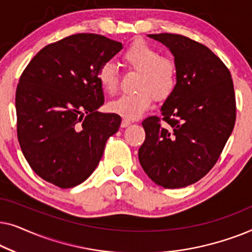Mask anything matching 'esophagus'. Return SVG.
<instances>
[{
  "label": "esophagus",
  "instance_id": "34e87169",
  "mask_svg": "<svg viewBox=\"0 0 252 252\" xmlns=\"http://www.w3.org/2000/svg\"><path fill=\"white\" fill-rule=\"evenodd\" d=\"M130 124H132V122H130L129 119H123V122H122V127H127V126H129Z\"/></svg>",
  "mask_w": 252,
  "mask_h": 252
}]
</instances>
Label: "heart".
Wrapping results in <instances>:
<instances>
[{"instance_id":"heart-1","label":"heart","mask_w":252,"mask_h":252,"mask_svg":"<svg viewBox=\"0 0 252 252\" xmlns=\"http://www.w3.org/2000/svg\"><path fill=\"white\" fill-rule=\"evenodd\" d=\"M127 66L139 72L137 92L125 94L109 104L110 111L125 119H136L150 109L154 97L159 101L173 94L178 84V66L172 58L160 56L159 50L146 41H134L123 54ZM101 87L110 95L119 88L118 70L112 63L101 65L97 72Z\"/></svg>"}]
</instances>
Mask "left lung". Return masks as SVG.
Instances as JSON below:
<instances>
[{
	"mask_svg": "<svg viewBox=\"0 0 252 252\" xmlns=\"http://www.w3.org/2000/svg\"><path fill=\"white\" fill-rule=\"evenodd\" d=\"M165 44L178 66V84L159 117L142 122L139 160L164 188L187 187L206 175L233 132L236 103L230 72L204 44L179 34H148Z\"/></svg>",
	"mask_w": 252,
	"mask_h": 252,
	"instance_id": "obj_1",
	"label": "left lung"
}]
</instances>
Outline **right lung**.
<instances>
[{
    "label": "right lung",
    "mask_w": 252,
    "mask_h": 252,
    "mask_svg": "<svg viewBox=\"0 0 252 252\" xmlns=\"http://www.w3.org/2000/svg\"><path fill=\"white\" fill-rule=\"evenodd\" d=\"M123 44L80 33L48 44L32 58L16 91L17 136L32 170L60 188L84 182L101 160L122 118L97 109L102 64Z\"/></svg>",
    "instance_id": "add662e5"
}]
</instances>
